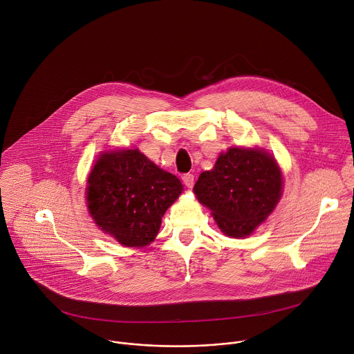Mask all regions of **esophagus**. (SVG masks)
I'll return each mask as SVG.
<instances>
[{"label":"esophagus","instance_id":"1","mask_svg":"<svg viewBox=\"0 0 354 354\" xmlns=\"http://www.w3.org/2000/svg\"><path fill=\"white\" fill-rule=\"evenodd\" d=\"M182 180H183V183H185V186H186V187L192 189V187H193V185H194V175H192V174H186V175H183Z\"/></svg>","mask_w":354,"mask_h":354}]
</instances>
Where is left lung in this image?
<instances>
[{
  "label": "left lung",
  "instance_id": "obj_1",
  "mask_svg": "<svg viewBox=\"0 0 354 354\" xmlns=\"http://www.w3.org/2000/svg\"><path fill=\"white\" fill-rule=\"evenodd\" d=\"M282 183V172L270 153L230 147L211 171L198 176L193 190L223 234L246 238L277 207Z\"/></svg>",
  "mask_w": 354,
  "mask_h": 354
}]
</instances>
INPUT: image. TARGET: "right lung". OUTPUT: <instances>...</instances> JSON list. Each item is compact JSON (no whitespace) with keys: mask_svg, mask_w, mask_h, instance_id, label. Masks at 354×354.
I'll return each mask as SVG.
<instances>
[{"mask_svg":"<svg viewBox=\"0 0 354 354\" xmlns=\"http://www.w3.org/2000/svg\"><path fill=\"white\" fill-rule=\"evenodd\" d=\"M183 192L180 180L138 149L105 151L95 161L86 189L97 226L122 246L145 248L160 230L165 211Z\"/></svg>","mask_w":354,"mask_h":354,"instance_id":"1","label":"right lung"}]
</instances>
